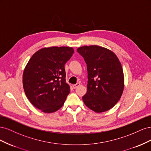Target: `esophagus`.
<instances>
[{
  "instance_id": "obj_1",
  "label": "esophagus",
  "mask_w": 151,
  "mask_h": 151,
  "mask_svg": "<svg viewBox=\"0 0 151 151\" xmlns=\"http://www.w3.org/2000/svg\"><path fill=\"white\" fill-rule=\"evenodd\" d=\"M80 86V83H77L76 84H74L72 86V87H73V88L74 89H76L77 87H79Z\"/></svg>"
}]
</instances>
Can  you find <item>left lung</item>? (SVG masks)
<instances>
[{
    "label": "left lung",
    "instance_id": "obj_1",
    "mask_svg": "<svg viewBox=\"0 0 151 151\" xmlns=\"http://www.w3.org/2000/svg\"><path fill=\"white\" fill-rule=\"evenodd\" d=\"M77 51L84 58L88 70L84 104L96 113L109 110L119 101L124 88L119 60L111 50L97 45L81 47Z\"/></svg>",
    "mask_w": 151,
    "mask_h": 151
}]
</instances>
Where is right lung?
Listing matches in <instances>:
<instances>
[{"label":"right lung","instance_id":"right-lung-1","mask_svg":"<svg viewBox=\"0 0 151 151\" xmlns=\"http://www.w3.org/2000/svg\"><path fill=\"white\" fill-rule=\"evenodd\" d=\"M72 47H52L33 55L24 68L22 84L26 97L44 113L60 109L70 93L65 82V64L72 56Z\"/></svg>","mask_w":151,"mask_h":151}]
</instances>
